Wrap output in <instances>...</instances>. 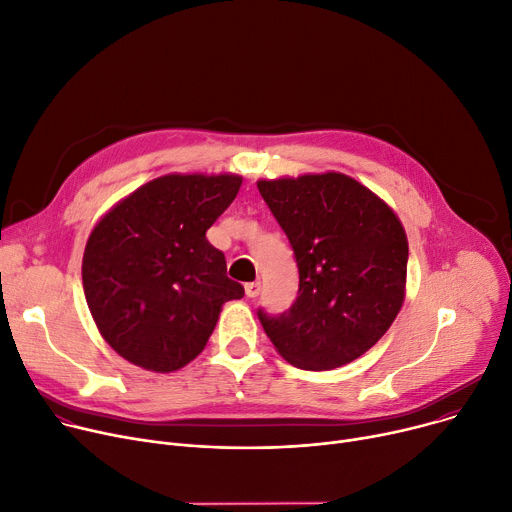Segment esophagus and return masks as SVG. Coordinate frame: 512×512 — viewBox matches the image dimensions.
Listing matches in <instances>:
<instances>
[{
    "label": "esophagus",
    "mask_w": 512,
    "mask_h": 512,
    "mask_svg": "<svg viewBox=\"0 0 512 512\" xmlns=\"http://www.w3.org/2000/svg\"><path fill=\"white\" fill-rule=\"evenodd\" d=\"M259 292H261V284H259V282H249V284H245V294H247L249 298H257Z\"/></svg>",
    "instance_id": "obj_1"
}]
</instances>
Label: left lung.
I'll return each mask as SVG.
<instances>
[{
	"mask_svg": "<svg viewBox=\"0 0 512 512\" xmlns=\"http://www.w3.org/2000/svg\"><path fill=\"white\" fill-rule=\"evenodd\" d=\"M298 263L290 311L259 321L302 370L350 364L387 333L405 300L407 236L397 214L344 173L257 181Z\"/></svg>",
	"mask_w": 512,
	"mask_h": 512,
	"instance_id": "8db88e82",
	"label": "left lung"
}]
</instances>
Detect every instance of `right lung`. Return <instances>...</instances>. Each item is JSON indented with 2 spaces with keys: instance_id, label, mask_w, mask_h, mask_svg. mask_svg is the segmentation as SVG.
I'll return each mask as SVG.
<instances>
[{
  "instance_id": "1",
  "label": "right lung",
  "mask_w": 512,
  "mask_h": 512,
  "mask_svg": "<svg viewBox=\"0 0 512 512\" xmlns=\"http://www.w3.org/2000/svg\"><path fill=\"white\" fill-rule=\"evenodd\" d=\"M243 177L170 173L138 187L92 228L82 259L90 315L127 362L173 372L206 348L222 304L245 296L206 238Z\"/></svg>"
}]
</instances>
